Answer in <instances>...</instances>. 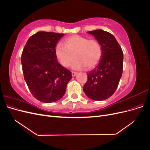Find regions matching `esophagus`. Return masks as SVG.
<instances>
[{"label": "esophagus", "instance_id": "34e87169", "mask_svg": "<svg viewBox=\"0 0 150 150\" xmlns=\"http://www.w3.org/2000/svg\"><path fill=\"white\" fill-rule=\"evenodd\" d=\"M71 74H72V77H74V76H76V74H78V73H77L76 72H73V71H72V72H71Z\"/></svg>", "mask_w": 150, "mask_h": 150}]
</instances>
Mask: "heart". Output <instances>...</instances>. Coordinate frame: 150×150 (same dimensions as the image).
<instances>
[{"instance_id":"1","label":"heart","mask_w":150,"mask_h":150,"mask_svg":"<svg viewBox=\"0 0 150 150\" xmlns=\"http://www.w3.org/2000/svg\"><path fill=\"white\" fill-rule=\"evenodd\" d=\"M64 44L58 43L54 49L56 57L64 67L69 66L74 56L71 64L72 69L79 70L86 66L87 69H91L101 57L102 47L96 39L74 35L65 39Z\"/></svg>"}]
</instances>
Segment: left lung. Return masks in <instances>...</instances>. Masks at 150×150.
Returning <instances> with one entry per match:
<instances>
[{
  "label": "left lung",
  "instance_id": "obj_1",
  "mask_svg": "<svg viewBox=\"0 0 150 150\" xmlns=\"http://www.w3.org/2000/svg\"><path fill=\"white\" fill-rule=\"evenodd\" d=\"M101 44L102 55L98 64L88 73L83 87L86 96L94 101H103L115 93L123 68V53L114 35L102 29L89 31Z\"/></svg>",
  "mask_w": 150,
  "mask_h": 150
}]
</instances>
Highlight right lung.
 <instances>
[{"mask_svg":"<svg viewBox=\"0 0 150 150\" xmlns=\"http://www.w3.org/2000/svg\"><path fill=\"white\" fill-rule=\"evenodd\" d=\"M64 34L40 31L26 42L21 56L24 79L33 96L50 103L65 94L71 72L58 62L54 49Z\"/></svg>","mask_w":150,"mask_h":150,"instance_id":"1","label":"right lung"}]
</instances>
